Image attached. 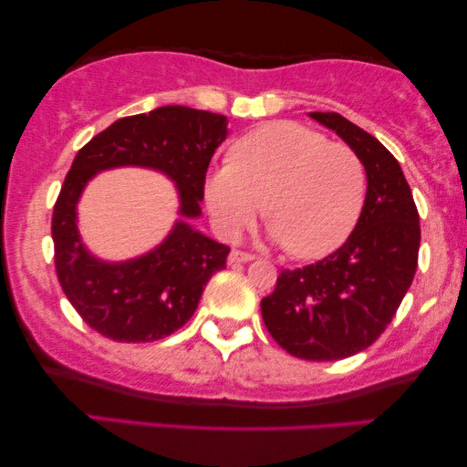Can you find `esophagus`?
I'll return each instance as SVG.
<instances>
[{
  "instance_id": "1",
  "label": "esophagus",
  "mask_w": 467,
  "mask_h": 467,
  "mask_svg": "<svg viewBox=\"0 0 467 467\" xmlns=\"http://www.w3.org/2000/svg\"><path fill=\"white\" fill-rule=\"evenodd\" d=\"M254 259V254H251V253H244V251H234L229 253V261H232V264H246V261H253Z\"/></svg>"
}]
</instances>
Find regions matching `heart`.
I'll list each match as a JSON object with an SVG mask.
<instances>
[{
    "instance_id": "b5f03b06",
    "label": "heart",
    "mask_w": 467,
    "mask_h": 467,
    "mask_svg": "<svg viewBox=\"0 0 467 467\" xmlns=\"http://www.w3.org/2000/svg\"><path fill=\"white\" fill-rule=\"evenodd\" d=\"M214 229L235 240L270 216V238L296 257H323L353 232L366 197V170L347 144L299 123H270L242 136L232 163L203 187Z\"/></svg>"
}]
</instances>
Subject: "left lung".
I'll use <instances>...</instances> for the list:
<instances>
[{"label": "left lung", "mask_w": 467, "mask_h": 467, "mask_svg": "<svg viewBox=\"0 0 467 467\" xmlns=\"http://www.w3.org/2000/svg\"><path fill=\"white\" fill-rule=\"evenodd\" d=\"M361 159L366 203L348 240L317 264L283 270L261 299L267 331L286 353L337 361L379 340L417 272L420 225L398 159L337 112H310Z\"/></svg>", "instance_id": "left-lung-1"}]
</instances>
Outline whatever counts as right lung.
I'll use <instances>...</instances> for the list:
<instances>
[{
    "mask_svg": "<svg viewBox=\"0 0 467 467\" xmlns=\"http://www.w3.org/2000/svg\"><path fill=\"white\" fill-rule=\"evenodd\" d=\"M225 138L223 114L163 106L114 120L78 150L53 213L55 270L69 304L98 334L114 342H155L193 317L203 286L229 254V246L187 223L202 214L210 159ZM123 164L157 169L174 180L183 219L150 254L110 265L81 244L75 203L98 171Z\"/></svg>",
    "mask_w": 467,
    "mask_h": 467,
    "instance_id": "obj_1",
    "label": "right lung"
}]
</instances>
